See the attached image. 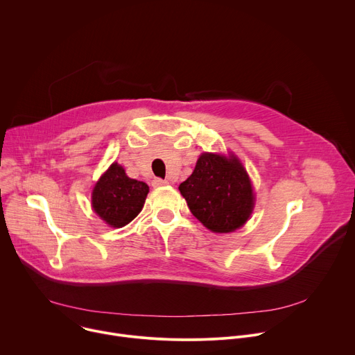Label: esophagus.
I'll return each mask as SVG.
<instances>
[{
    "label": "esophagus",
    "instance_id": "esophagus-1",
    "mask_svg": "<svg viewBox=\"0 0 355 355\" xmlns=\"http://www.w3.org/2000/svg\"><path fill=\"white\" fill-rule=\"evenodd\" d=\"M168 182L166 180H162V178H155L153 181H151V185H153L155 188H159V187H164L167 185Z\"/></svg>",
    "mask_w": 355,
    "mask_h": 355
}]
</instances>
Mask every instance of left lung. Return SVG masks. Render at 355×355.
<instances>
[{
  "label": "left lung",
  "mask_w": 355,
  "mask_h": 355,
  "mask_svg": "<svg viewBox=\"0 0 355 355\" xmlns=\"http://www.w3.org/2000/svg\"><path fill=\"white\" fill-rule=\"evenodd\" d=\"M178 189L191 214L214 233L234 232L254 209L250 177L234 155L202 153Z\"/></svg>",
  "instance_id": "8db88e82"
}]
</instances>
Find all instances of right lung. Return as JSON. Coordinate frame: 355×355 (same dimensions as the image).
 I'll return each instance as SVG.
<instances>
[{"mask_svg":"<svg viewBox=\"0 0 355 355\" xmlns=\"http://www.w3.org/2000/svg\"><path fill=\"white\" fill-rule=\"evenodd\" d=\"M148 187L129 178L122 166L112 163L96 181L91 204L94 212L111 227H123L141 211Z\"/></svg>","mask_w":355,"mask_h":355,"instance_id":"right-lung-1","label":"right lung"}]
</instances>
